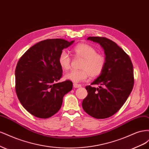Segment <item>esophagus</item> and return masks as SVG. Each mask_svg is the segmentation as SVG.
I'll return each mask as SVG.
<instances>
[{
	"label": "esophagus",
	"mask_w": 149,
	"mask_h": 149,
	"mask_svg": "<svg viewBox=\"0 0 149 149\" xmlns=\"http://www.w3.org/2000/svg\"><path fill=\"white\" fill-rule=\"evenodd\" d=\"M73 86H74V88H80L81 86V85L79 84L73 83Z\"/></svg>",
	"instance_id": "esophagus-1"
}]
</instances>
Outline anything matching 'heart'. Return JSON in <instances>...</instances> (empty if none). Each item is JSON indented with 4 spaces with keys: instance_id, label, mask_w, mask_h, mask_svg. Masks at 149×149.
I'll return each instance as SVG.
<instances>
[{
    "instance_id": "1",
    "label": "heart",
    "mask_w": 149,
    "mask_h": 149,
    "mask_svg": "<svg viewBox=\"0 0 149 149\" xmlns=\"http://www.w3.org/2000/svg\"><path fill=\"white\" fill-rule=\"evenodd\" d=\"M76 57L82 58L79 70H71L64 75V78L74 83L83 81L89 76L96 78L100 76L104 69L106 59L102 54L97 53L96 49L86 43L79 44L74 48ZM71 59L65 50L61 52L58 57V63L63 70H68L71 65Z\"/></svg>"
}]
</instances>
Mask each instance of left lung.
I'll return each mask as SVG.
<instances>
[{
	"instance_id": "left-lung-1",
	"label": "left lung",
	"mask_w": 149,
	"mask_h": 149,
	"mask_svg": "<svg viewBox=\"0 0 149 149\" xmlns=\"http://www.w3.org/2000/svg\"><path fill=\"white\" fill-rule=\"evenodd\" d=\"M87 40L100 44L104 50L106 63L102 73L87 86L88 96L82 106L96 119H106L118 112L127 100L134 86L133 65L129 55L112 40L105 37H89Z\"/></svg>"
}]
</instances>
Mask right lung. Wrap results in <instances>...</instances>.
I'll return each instance as SVG.
<instances>
[{
	"label": "right lung",
	"mask_w": 149,
	"mask_h": 149,
	"mask_svg": "<svg viewBox=\"0 0 149 149\" xmlns=\"http://www.w3.org/2000/svg\"><path fill=\"white\" fill-rule=\"evenodd\" d=\"M74 41L47 39L30 47L15 69V91L21 104L38 118H50L60 110L63 98L73 88L71 81L58 83L62 76L60 53Z\"/></svg>",
	"instance_id": "1"
}]
</instances>
